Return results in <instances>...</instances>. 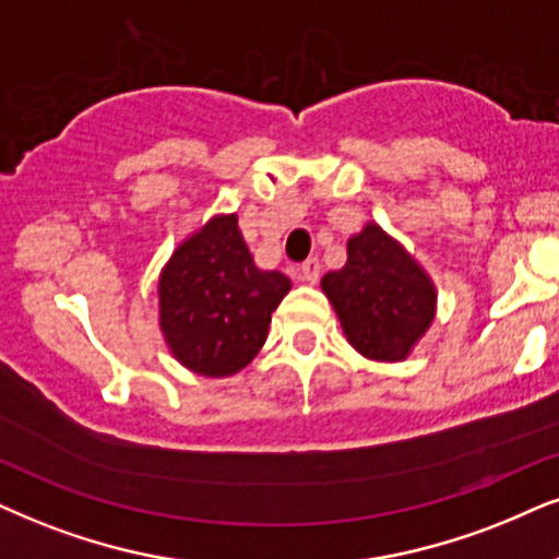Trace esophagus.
<instances>
[{
	"label": "esophagus",
	"mask_w": 559,
	"mask_h": 559,
	"mask_svg": "<svg viewBox=\"0 0 559 559\" xmlns=\"http://www.w3.org/2000/svg\"><path fill=\"white\" fill-rule=\"evenodd\" d=\"M320 275H322V265L317 258H309L307 263L301 265V278L309 281V284H317V281H320Z\"/></svg>",
	"instance_id": "obj_1"
}]
</instances>
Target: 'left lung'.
Instances as JSON below:
<instances>
[{"label":"left lung","instance_id":"1","mask_svg":"<svg viewBox=\"0 0 559 559\" xmlns=\"http://www.w3.org/2000/svg\"><path fill=\"white\" fill-rule=\"evenodd\" d=\"M343 332L373 361H400L433 322L436 288L377 224L348 239V263L322 278Z\"/></svg>","mask_w":559,"mask_h":559}]
</instances>
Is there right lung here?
<instances>
[{"mask_svg": "<svg viewBox=\"0 0 559 559\" xmlns=\"http://www.w3.org/2000/svg\"><path fill=\"white\" fill-rule=\"evenodd\" d=\"M288 288L284 273L255 265L237 216L214 218L175 250L159 278V324L169 350L201 377H231L263 348Z\"/></svg>", "mask_w": 559, "mask_h": 559, "instance_id": "right-lung-1", "label": "right lung"}]
</instances>
